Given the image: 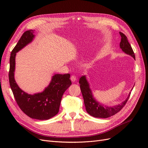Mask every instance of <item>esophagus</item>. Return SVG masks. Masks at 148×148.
<instances>
[{
	"label": "esophagus",
	"instance_id": "esophagus-1",
	"mask_svg": "<svg viewBox=\"0 0 148 148\" xmlns=\"http://www.w3.org/2000/svg\"><path fill=\"white\" fill-rule=\"evenodd\" d=\"M70 79L71 80V82H75L76 80H77V77H76L75 75H71V77H70Z\"/></svg>",
	"mask_w": 148,
	"mask_h": 148
}]
</instances>
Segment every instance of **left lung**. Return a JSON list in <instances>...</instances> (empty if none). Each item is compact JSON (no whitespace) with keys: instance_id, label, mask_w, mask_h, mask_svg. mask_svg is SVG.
Segmentation results:
<instances>
[{"instance_id":"left-lung-1","label":"left lung","mask_w":148,"mask_h":148,"mask_svg":"<svg viewBox=\"0 0 148 148\" xmlns=\"http://www.w3.org/2000/svg\"><path fill=\"white\" fill-rule=\"evenodd\" d=\"M119 33L121 36L120 47L122 49L123 52L131 56L135 59V53L133 51L131 45L128 42L127 36L122 33L119 32ZM79 83L80 84V89H81L83 97L86 112L90 115L96 118H108L119 112L126 104L131 94V92H130L126 100L122 102L120 104L113 107L105 106L104 104H100L99 102H97L95 99L92 95L91 89L89 88V85L86 79V76H82L79 78Z\"/></svg>"}]
</instances>
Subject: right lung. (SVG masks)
Here are the masks:
<instances>
[{
    "instance_id": "add662e5",
    "label": "right lung",
    "mask_w": 148,
    "mask_h": 148,
    "mask_svg": "<svg viewBox=\"0 0 148 148\" xmlns=\"http://www.w3.org/2000/svg\"><path fill=\"white\" fill-rule=\"evenodd\" d=\"M33 29L25 31L11 52L8 73L10 86L17 104L26 115L34 119L48 120L59 112L62 96L71 84L70 75L55 74L41 92L29 95L21 90L14 78L15 56L16 52L33 41Z\"/></svg>"
}]
</instances>
